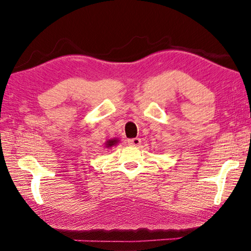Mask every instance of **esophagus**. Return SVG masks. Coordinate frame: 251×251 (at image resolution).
<instances>
[{
  "label": "esophagus",
  "instance_id": "34e87169",
  "mask_svg": "<svg viewBox=\"0 0 251 251\" xmlns=\"http://www.w3.org/2000/svg\"><path fill=\"white\" fill-rule=\"evenodd\" d=\"M142 143V139L141 138H131L128 139V144L130 146H139Z\"/></svg>",
  "mask_w": 251,
  "mask_h": 251
}]
</instances>
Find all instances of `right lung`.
<instances>
[{"label":"right lung","mask_w":251,"mask_h":251,"mask_svg":"<svg viewBox=\"0 0 251 251\" xmlns=\"http://www.w3.org/2000/svg\"><path fill=\"white\" fill-rule=\"evenodd\" d=\"M118 143H120V139H118V138L108 139V141L105 142V147L106 148H110V147H113V146H116Z\"/></svg>","instance_id":"right-lung-1"}]
</instances>
